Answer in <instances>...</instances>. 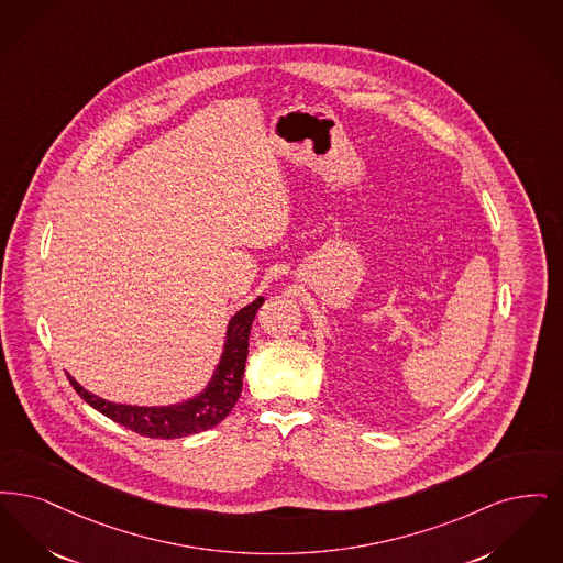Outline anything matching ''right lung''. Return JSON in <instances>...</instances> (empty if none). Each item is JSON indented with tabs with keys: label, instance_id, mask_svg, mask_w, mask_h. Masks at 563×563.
Returning a JSON list of instances; mask_svg holds the SVG:
<instances>
[{
	"label": "right lung",
	"instance_id": "right-lung-1",
	"mask_svg": "<svg viewBox=\"0 0 563 563\" xmlns=\"http://www.w3.org/2000/svg\"><path fill=\"white\" fill-rule=\"evenodd\" d=\"M263 302H265V298L261 296L231 319L219 367H217L208 389L201 395H197L196 399H191V401L170 406V408L120 406V404L104 401L100 397H95L92 393L81 389L71 376H67V378L86 404H90L100 415L111 418L113 422L122 424L139 435H145L151 440H174V438H187V435H194L199 431H206V429L219 424L220 420L233 410L235 401L242 395L250 328H252L254 316Z\"/></svg>",
	"mask_w": 563,
	"mask_h": 563
}]
</instances>
